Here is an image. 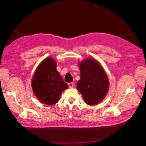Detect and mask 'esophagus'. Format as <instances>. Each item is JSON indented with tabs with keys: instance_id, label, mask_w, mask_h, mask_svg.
Segmentation results:
<instances>
[{
	"instance_id": "esophagus-1",
	"label": "esophagus",
	"mask_w": 146,
	"mask_h": 146,
	"mask_svg": "<svg viewBox=\"0 0 146 146\" xmlns=\"http://www.w3.org/2000/svg\"><path fill=\"white\" fill-rule=\"evenodd\" d=\"M68 86H69V88H73L74 84H73V83H68Z\"/></svg>"
}]
</instances>
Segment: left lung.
Returning <instances> with one entry per match:
<instances>
[{
  "label": "left lung",
  "mask_w": 146,
  "mask_h": 146,
  "mask_svg": "<svg viewBox=\"0 0 146 146\" xmlns=\"http://www.w3.org/2000/svg\"><path fill=\"white\" fill-rule=\"evenodd\" d=\"M80 80L77 88L85 102L90 105L99 104L108 90L109 82L104 69L93 59H87L80 63Z\"/></svg>",
  "instance_id": "obj_1"
}]
</instances>
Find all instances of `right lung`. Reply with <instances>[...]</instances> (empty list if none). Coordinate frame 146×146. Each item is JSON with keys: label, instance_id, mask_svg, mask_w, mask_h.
Returning <instances> with one entry per match:
<instances>
[{"label": "right lung", "instance_id": "add662e5", "mask_svg": "<svg viewBox=\"0 0 146 146\" xmlns=\"http://www.w3.org/2000/svg\"><path fill=\"white\" fill-rule=\"evenodd\" d=\"M56 66L54 60L48 57L38 66L32 80L35 95L46 105H52L58 102L61 92L68 88Z\"/></svg>", "mask_w": 146, "mask_h": 146}]
</instances>
